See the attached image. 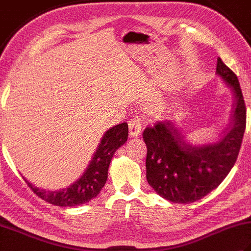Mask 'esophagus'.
I'll use <instances>...</instances> for the list:
<instances>
[{
	"instance_id": "34e87169",
	"label": "esophagus",
	"mask_w": 251,
	"mask_h": 251,
	"mask_svg": "<svg viewBox=\"0 0 251 251\" xmlns=\"http://www.w3.org/2000/svg\"><path fill=\"white\" fill-rule=\"evenodd\" d=\"M129 126V136L130 137H138L141 134L142 124L140 117H131L130 121L128 122Z\"/></svg>"
}]
</instances>
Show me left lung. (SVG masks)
Listing matches in <instances>:
<instances>
[{
	"mask_svg": "<svg viewBox=\"0 0 251 251\" xmlns=\"http://www.w3.org/2000/svg\"><path fill=\"white\" fill-rule=\"evenodd\" d=\"M216 73L234 96L232 123L219 140L195 143L173 122L147 127V180L163 199L177 204L199 201L226 179L234 166L246 128V106L238 78L221 58Z\"/></svg>",
	"mask_w": 251,
	"mask_h": 251,
	"instance_id": "8db88e82",
	"label": "left lung"
}]
</instances>
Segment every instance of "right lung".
I'll return each instance as SVG.
<instances>
[{
	"instance_id": "1",
	"label": "right lung",
	"mask_w": 251,
	"mask_h": 251,
	"mask_svg": "<svg viewBox=\"0 0 251 251\" xmlns=\"http://www.w3.org/2000/svg\"><path fill=\"white\" fill-rule=\"evenodd\" d=\"M128 125L122 123L104 132L99 146L83 175L67 188L59 191H46L32 185L28 180L25 183L43 201L60 207H74L88 202L97 196L108 179L110 162L114 153L127 141Z\"/></svg>"
}]
</instances>
